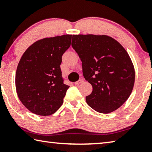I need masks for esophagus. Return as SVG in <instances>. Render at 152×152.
I'll return each mask as SVG.
<instances>
[{
	"mask_svg": "<svg viewBox=\"0 0 152 152\" xmlns=\"http://www.w3.org/2000/svg\"><path fill=\"white\" fill-rule=\"evenodd\" d=\"M84 82V80L83 79H80L79 80H78L77 82H74V84H76V85H78V84H81V83H82V82Z\"/></svg>",
	"mask_w": 152,
	"mask_h": 152,
	"instance_id": "obj_1",
	"label": "esophagus"
}]
</instances>
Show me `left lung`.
I'll list each match as a JSON object with an SVG mask.
<instances>
[{
    "mask_svg": "<svg viewBox=\"0 0 152 152\" xmlns=\"http://www.w3.org/2000/svg\"><path fill=\"white\" fill-rule=\"evenodd\" d=\"M72 46L92 86L87 104L101 113L117 110L129 97L135 82L134 67L124 48L109 36L95 35H73Z\"/></svg>",
    "mask_w": 152,
    "mask_h": 152,
    "instance_id": "8db88e82",
    "label": "left lung"
}]
</instances>
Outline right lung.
Instances as JSON below:
<instances>
[{
	"mask_svg": "<svg viewBox=\"0 0 152 152\" xmlns=\"http://www.w3.org/2000/svg\"><path fill=\"white\" fill-rule=\"evenodd\" d=\"M71 39L72 35H64L38 40L20 58L15 76L17 95L34 114L51 115L63 103L70 86L64 83L60 64Z\"/></svg>",
	"mask_w": 152,
	"mask_h": 152,
	"instance_id": "add662e5",
	"label": "right lung"
}]
</instances>
